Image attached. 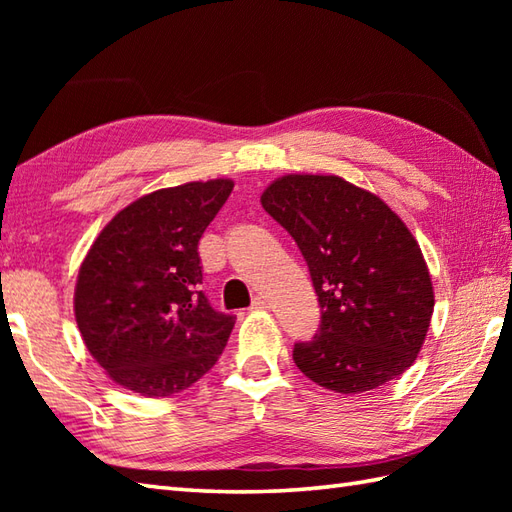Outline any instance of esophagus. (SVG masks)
<instances>
[{
	"label": "esophagus",
	"mask_w": 512,
	"mask_h": 512,
	"mask_svg": "<svg viewBox=\"0 0 512 512\" xmlns=\"http://www.w3.org/2000/svg\"><path fill=\"white\" fill-rule=\"evenodd\" d=\"M250 308H253V310H264V308H268V299L262 297V295H257L253 299V306H250Z\"/></svg>",
	"instance_id": "obj_1"
}]
</instances>
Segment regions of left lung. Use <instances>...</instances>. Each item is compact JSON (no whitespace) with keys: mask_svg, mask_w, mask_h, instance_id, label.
<instances>
[{"mask_svg":"<svg viewBox=\"0 0 512 512\" xmlns=\"http://www.w3.org/2000/svg\"><path fill=\"white\" fill-rule=\"evenodd\" d=\"M262 206L297 242L319 297V332L292 350L301 372L339 394L407 372L436 299L405 222L339 176H281L262 193Z\"/></svg>","mask_w":512,"mask_h":512,"instance_id":"1","label":"left lung"}]
</instances>
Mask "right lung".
Instances as JSON below:
<instances>
[{
	"label": "right lung",
	"instance_id": "right-lung-1",
	"mask_svg": "<svg viewBox=\"0 0 512 512\" xmlns=\"http://www.w3.org/2000/svg\"><path fill=\"white\" fill-rule=\"evenodd\" d=\"M233 180L158 189L118 211L79 268L74 317L116 385L147 398L191 387L217 363L235 325L200 290L198 242Z\"/></svg>",
	"mask_w": 512,
	"mask_h": 512
}]
</instances>
